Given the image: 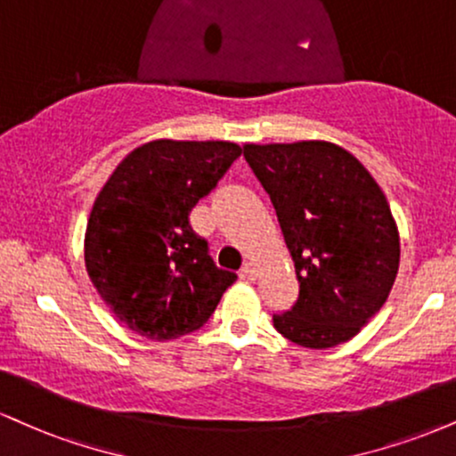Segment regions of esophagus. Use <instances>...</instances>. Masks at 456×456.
<instances>
[{
    "mask_svg": "<svg viewBox=\"0 0 456 456\" xmlns=\"http://www.w3.org/2000/svg\"><path fill=\"white\" fill-rule=\"evenodd\" d=\"M242 272H244V276L250 278V281H255V278H256V267H255V263L246 261L244 267H242Z\"/></svg>",
    "mask_w": 456,
    "mask_h": 456,
    "instance_id": "esophagus-1",
    "label": "esophagus"
}]
</instances>
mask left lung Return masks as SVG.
<instances>
[{"label": "left lung", "instance_id": "obj_1", "mask_svg": "<svg viewBox=\"0 0 456 456\" xmlns=\"http://www.w3.org/2000/svg\"><path fill=\"white\" fill-rule=\"evenodd\" d=\"M295 261L299 297L273 327L304 348L348 342L385 305L399 270V232L361 161L322 140L244 144Z\"/></svg>", "mask_w": 456, "mask_h": 456}]
</instances>
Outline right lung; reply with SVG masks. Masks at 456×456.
<instances>
[{
	"label": "right lung",
	"instance_id": "1",
	"mask_svg": "<svg viewBox=\"0 0 456 456\" xmlns=\"http://www.w3.org/2000/svg\"><path fill=\"white\" fill-rule=\"evenodd\" d=\"M242 155L235 142L152 140L131 151L93 204L85 265L112 314L146 339L200 329L238 281L218 270L189 214Z\"/></svg>",
	"mask_w": 456,
	"mask_h": 456
}]
</instances>
